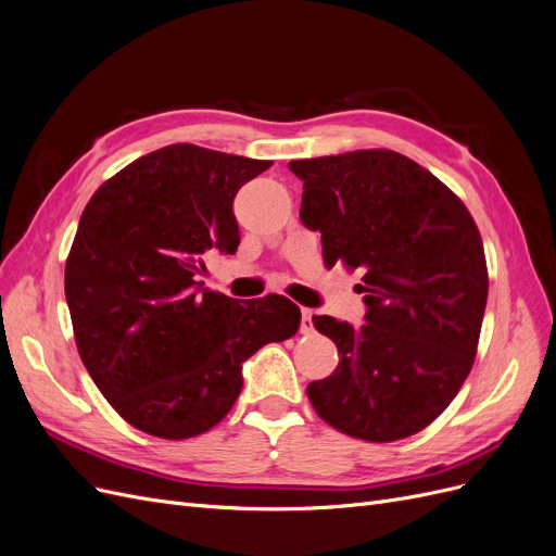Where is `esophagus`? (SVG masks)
Wrapping results in <instances>:
<instances>
[{"mask_svg": "<svg viewBox=\"0 0 556 556\" xmlns=\"http://www.w3.org/2000/svg\"><path fill=\"white\" fill-rule=\"evenodd\" d=\"M300 332H302V334H312V332H314V320H312V312H309V309H302Z\"/></svg>", "mask_w": 556, "mask_h": 556, "instance_id": "34e87169", "label": "esophagus"}]
</instances>
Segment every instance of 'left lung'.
Wrapping results in <instances>:
<instances>
[{
	"label": "left lung",
	"instance_id": "left-lung-1",
	"mask_svg": "<svg viewBox=\"0 0 556 556\" xmlns=\"http://www.w3.org/2000/svg\"><path fill=\"white\" fill-rule=\"evenodd\" d=\"M300 219L320 232L328 267L363 270L365 324L314 316L339 365L307 386L316 414L374 443L439 418L467 379L488 304L485 249L469 210L392 150L291 161Z\"/></svg>",
	"mask_w": 556,
	"mask_h": 556
}]
</instances>
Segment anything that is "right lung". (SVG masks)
Returning <instances> with one entry per match:
<instances>
[{
    "label": "right lung",
    "instance_id": "add662e5",
    "mask_svg": "<svg viewBox=\"0 0 556 556\" xmlns=\"http://www.w3.org/2000/svg\"><path fill=\"white\" fill-rule=\"evenodd\" d=\"M273 166L189 142L140 156L89 199L64 273L76 346L101 395L161 439L199 437L242 390V363L300 328L283 295L205 289V258L236 254L232 201Z\"/></svg>",
    "mask_w": 556,
    "mask_h": 556
}]
</instances>
